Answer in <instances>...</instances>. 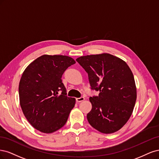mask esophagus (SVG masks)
<instances>
[{"mask_svg": "<svg viewBox=\"0 0 159 159\" xmlns=\"http://www.w3.org/2000/svg\"><path fill=\"white\" fill-rule=\"evenodd\" d=\"M83 100H84V97H80V98H76V102H83Z\"/></svg>", "mask_w": 159, "mask_h": 159, "instance_id": "1", "label": "esophagus"}]
</instances>
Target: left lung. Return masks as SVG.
Instances as JSON below:
<instances>
[{"label": "left lung", "instance_id": "left-lung-1", "mask_svg": "<svg viewBox=\"0 0 159 159\" xmlns=\"http://www.w3.org/2000/svg\"><path fill=\"white\" fill-rule=\"evenodd\" d=\"M89 75L92 110L87 114L90 125L102 134L120 130L130 118L137 99V89L129 66L110 53L82 56L76 59Z\"/></svg>", "mask_w": 159, "mask_h": 159}]
</instances>
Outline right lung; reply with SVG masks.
Listing matches in <instances>:
<instances>
[{"mask_svg":"<svg viewBox=\"0 0 159 159\" xmlns=\"http://www.w3.org/2000/svg\"><path fill=\"white\" fill-rule=\"evenodd\" d=\"M75 63L69 56L43 55L24 70L19 83L20 104L35 129L52 134L66 124L76 100L66 96L61 77Z\"/></svg>","mask_w":159,"mask_h":159,"instance_id":"right-lung-1","label":"right lung"}]
</instances>
